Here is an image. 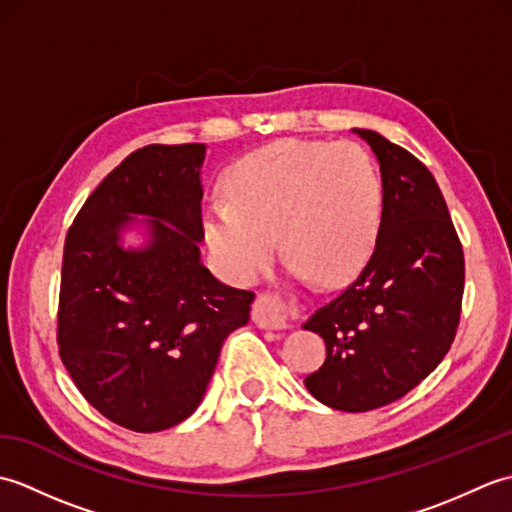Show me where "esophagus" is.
I'll list each match as a JSON object with an SVG mask.
<instances>
[{"label":"esophagus","instance_id":"obj_1","mask_svg":"<svg viewBox=\"0 0 512 512\" xmlns=\"http://www.w3.org/2000/svg\"><path fill=\"white\" fill-rule=\"evenodd\" d=\"M253 321L262 330H286L288 328V310L277 297L259 295L253 306Z\"/></svg>","mask_w":512,"mask_h":512}]
</instances>
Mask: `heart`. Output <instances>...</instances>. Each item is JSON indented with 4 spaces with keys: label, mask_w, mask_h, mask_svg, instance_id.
<instances>
[{
    "label": "heart",
    "mask_w": 512,
    "mask_h": 512,
    "mask_svg": "<svg viewBox=\"0 0 512 512\" xmlns=\"http://www.w3.org/2000/svg\"><path fill=\"white\" fill-rule=\"evenodd\" d=\"M228 198L204 209V237L224 273L248 284L277 239L301 277L339 284L365 264L383 217V180L354 143L277 140L226 173Z\"/></svg>",
    "instance_id": "heart-1"
}]
</instances>
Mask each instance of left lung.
Instances as JSON below:
<instances>
[{"label": "left lung", "instance_id": "8db88e82", "mask_svg": "<svg viewBox=\"0 0 512 512\" xmlns=\"http://www.w3.org/2000/svg\"><path fill=\"white\" fill-rule=\"evenodd\" d=\"M352 132L380 165L383 217L361 275L303 323L328 354L303 383L323 405L358 413L405 396L449 352L464 253L431 171L372 129Z\"/></svg>", "mask_w": 512, "mask_h": 512}]
</instances>
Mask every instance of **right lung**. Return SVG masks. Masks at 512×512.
<instances>
[{"mask_svg": "<svg viewBox=\"0 0 512 512\" xmlns=\"http://www.w3.org/2000/svg\"><path fill=\"white\" fill-rule=\"evenodd\" d=\"M206 145L129 154L74 217L63 246L61 361L107 420L154 433L202 402L222 343L250 319V290L200 262ZM143 225L146 244L122 246Z\"/></svg>", "mask_w": 512, "mask_h": 512, "instance_id": "right-lung-1", "label": "right lung"}]
</instances>
